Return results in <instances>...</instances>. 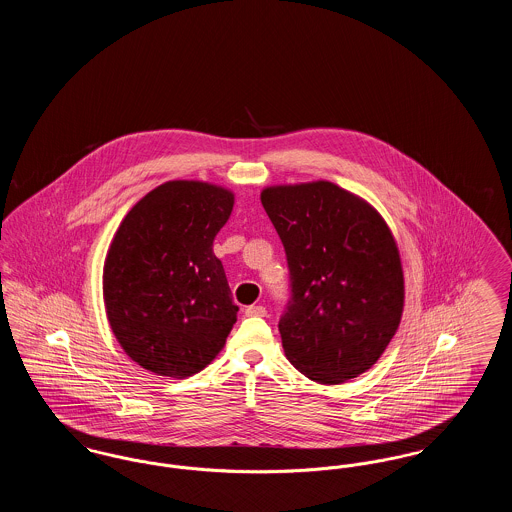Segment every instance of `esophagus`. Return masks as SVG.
Returning <instances> with one entry per match:
<instances>
[{
  "instance_id": "esophagus-1",
  "label": "esophagus",
  "mask_w": 512,
  "mask_h": 512,
  "mask_svg": "<svg viewBox=\"0 0 512 512\" xmlns=\"http://www.w3.org/2000/svg\"><path fill=\"white\" fill-rule=\"evenodd\" d=\"M245 317H267V309L261 305H251L245 309Z\"/></svg>"
}]
</instances>
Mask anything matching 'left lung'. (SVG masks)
<instances>
[{
  "instance_id": "8db88e82",
  "label": "left lung",
  "mask_w": 512,
  "mask_h": 512,
  "mask_svg": "<svg viewBox=\"0 0 512 512\" xmlns=\"http://www.w3.org/2000/svg\"><path fill=\"white\" fill-rule=\"evenodd\" d=\"M261 203L290 267L292 299L278 322L288 361L324 386L357 378L403 317V265L388 222L328 180L267 186Z\"/></svg>"
}]
</instances>
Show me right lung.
Returning a JSON list of instances; mask_svg holds the SVG:
<instances>
[{
    "instance_id": "1",
    "label": "right lung",
    "mask_w": 512,
    "mask_h": 512,
    "mask_svg": "<svg viewBox=\"0 0 512 512\" xmlns=\"http://www.w3.org/2000/svg\"><path fill=\"white\" fill-rule=\"evenodd\" d=\"M234 192L169 180L122 219L103 263V303L122 351L157 376L211 365L238 318L213 242Z\"/></svg>"
}]
</instances>
